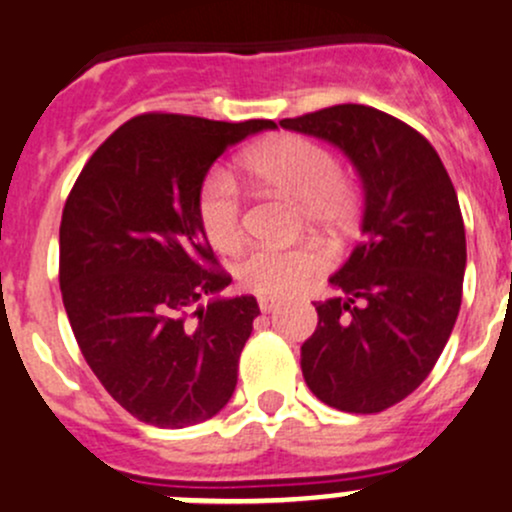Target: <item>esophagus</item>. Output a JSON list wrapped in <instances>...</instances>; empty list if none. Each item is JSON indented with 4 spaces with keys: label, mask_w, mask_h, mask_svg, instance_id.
<instances>
[{
    "label": "esophagus",
    "mask_w": 512,
    "mask_h": 512,
    "mask_svg": "<svg viewBox=\"0 0 512 512\" xmlns=\"http://www.w3.org/2000/svg\"><path fill=\"white\" fill-rule=\"evenodd\" d=\"M278 306H281V303H278L276 298H268V296H261V298H258V308H261L263 313H273V311H276Z\"/></svg>",
    "instance_id": "obj_1"
}]
</instances>
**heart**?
Here are the masks:
<instances>
[{"mask_svg": "<svg viewBox=\"0 0 512 512\" xmlns=\"http://www.w3.org/2000/svg\"><path fill=\"white\" fill-rule=\"evenodd\" d=\"M254 176L278 194L303 206L311 224H338L353 206V184L326 146L306 136H283L254 151ZM199 221L211 246L234 254L246 239L244 194L234 171L214 166L201 181ZM328 266L318 246H258L239 263V283L246 291L268 298H288L311 286Z\"/></svg>", "mask_w": 512, "mask_h": 512, "instance_id": "obj_1", "label": "heart"}]
</instances>
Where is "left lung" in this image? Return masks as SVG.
<instances>
[{"mask_svg":"<svg viewBox=\"0 0 512 512\" xmlns=\"http://www.w3.org/2000/svg\"><path fill=\"white\" fill-rule=\"evenodd\" d=\"M336 144L363 181V239L331 276L346 296L313 303L301 371L318 401L381 413L433 371L460 311L465 226L438 151L396 116L338 104L283 119Z\"/></svg>","mask_w":512,"mask_h":512,"instance_id":"left-lung-1","label":"left lung"}]
</instances>
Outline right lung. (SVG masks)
<instances>
[{
  "instance_id": "add662e5",
  "label": "right lung",
  "mask_w": 512,
  "mask_h": 512,
  "mask_svg": "<svg viewBox=\"0 0 512 512\" xmlns=\"http://www.w3.org/2000/svg\"><path fill=\"white\" fill-rule=\"evenodd\" d=\"M263 129L141 114L86 161L59 226V286L84 361L121 408L156 428L209 421L236 388L254 296L231 283L199 221L206 171ZM210 301L206 302L205 298Z\"/></svg>"
}]
</instances>
